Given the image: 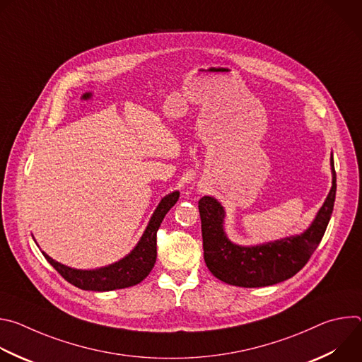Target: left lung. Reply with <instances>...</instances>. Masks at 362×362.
<instances>
[{"label": "left lung", "instance_id": "obj_1", "mask_svg": "<svg viewBox=\"0 0 362 362\" xmlns=\"http://www.w3.org/2000/svg\"><path fill=\"white\" fill-rule=\"evenodd\" d=\"M332 166V187L315 221L302 235L259 246H238L223 232L225 211L221 203L203 196L199 200L204 262L221 281L243 288L279 284L298 274L318 247L334 211L337 175Z\"/></svg>", "mask_w": 362, "mask_h": 362}]
</instances>
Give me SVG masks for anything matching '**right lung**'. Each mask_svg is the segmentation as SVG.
I'll use <instances>...</instances> for the list:
<instances>
[{"label":"right lung","instance_id":"1","mask_svg":"<svg viewBox=\"0 0 362 362\" xmlns=\"http://www.w3.org/2000/svg\"><path fill=\"white\" fill-rule=\"evenodd\" d=\"M179 199V192H173L162 199L158 209L154 211L141 239L137 246L122 261L94 271H80L73 269L66 265H62L51 259L48 255H44L45 259L49 262L67 282L71 285L84 289V291H113L123 289L140 284L153 269L156 264L158 247H156V235L160 228V223L166 214L173 208Z\"/></svg>","mask_w":362,"mask_h":362}]
</instances>
